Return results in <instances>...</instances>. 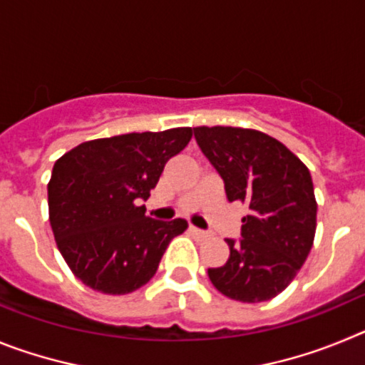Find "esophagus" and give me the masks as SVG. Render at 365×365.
I'll list each match as a JSON object with an SVG mask.
<instances>
[{
	"mask_svg": "<svg viewBox=\"0 0 365 365\" xmlns=\"http://www.w3.org/2000/svg\"><path fill=\"white\" fill-rule=\"evenodd\" d=\"M190 232H192L193 235H197V237H201V240L208 237V232L201 230V228H197V227H193V225H190Z\"/></svg>",
	"mask_w": 365,
	"mask_h": 365,
	"instance_id": "34e87169",
	"label": "esophagus"
}]
</instances>
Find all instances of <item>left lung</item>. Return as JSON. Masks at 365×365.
<instances>
[{
  "instance_id": "8db88e82",
  "label": "left lung",
  "mask_w": 365,
  "mask_h": 365,
  "mask_svg": "<svg viewBox=\"0 0 365 365\" xmlns=\"http://www.w3.org/2000/svg\"><path fill=\"white\" fill-rule=\"evenodd\" d=\"M193 135L225 180L228 201L250 210L243 217V240H225L230 257L208 269V278L235 302L276 298L296 278L314 241L318 205L309 168L257 130L197 125Z\"/></svg>"
}]
</instances>
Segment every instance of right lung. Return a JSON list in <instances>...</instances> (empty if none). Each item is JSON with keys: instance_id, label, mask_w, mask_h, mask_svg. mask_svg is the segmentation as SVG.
<instances>
[{"instance_id": "1", "label": "right lung", "mask_w": 365, "mask_h": 365, "mask_svg": "<svg viewBox=\"0 0 365 365\" xmlns=\"http://www.w3.org/2000/svg\"><path fill=\"white\" fill-rule=\"evenodd\" d=\"M192 128L125 133L78 144L54 163L49 221L71 272L93 291L130 294L146 285L185 219L157 221L146 206L164 166L192 140Z\"/></svg>"}]
</instances>
